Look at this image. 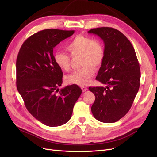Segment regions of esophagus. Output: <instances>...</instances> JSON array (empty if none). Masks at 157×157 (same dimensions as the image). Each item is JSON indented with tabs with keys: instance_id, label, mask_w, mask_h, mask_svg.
Masks as SVG:
<instances>
[{
	"instance_id": "34e87169",
	"label": "esophagus",
	"mask_w": 157,
	"mask_h": 157,
	"mask_svg": "<svg viewBox=\"0 0 157 157\" xmlns=\"http://www.w3.org/2000/svg\"><path fill=\"white\" fill-rule=\"evenodd\" d=\"M81 88L82 91H83V92H86V90H88V88H87L86 87H85V86H81Z\"/></svg>"
}]
</instances>
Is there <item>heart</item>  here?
Returning a JSON list of instances; mask_svg holds the SVG:
<instances>
[{
	"label": "heart",
	"instance_id": "heart-1",
	"mask_svg": "<svg viewBox=\"0 0 157 157\" xmlns=\"http://www.w3.org/2000/svg\"><path fill=\"white\" fill-rule=\"evenodd\" d=\"M67 50L72 57L80 56L81 69L74 71L65 77L68 84L79 86L88 85L94 76V67L98 68L104 59L105 51L102 44L97 40L85 36H77L73 38L66 46ZM55 64L61 70L68 71L71 65V58L61 52H56L53 55Z\"/></svg>",
	"mask_w": 157,
	"mask_h": 157
}]
</instances>
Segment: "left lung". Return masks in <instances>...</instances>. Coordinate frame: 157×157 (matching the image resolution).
Masks as SVG:
<instances>
[{
    "mask_svg": "<svg viewBox=\"0 0 157 157\" xmlns=\"http://www.w3.org/2000/svg\"><path fill=\"white\" fill-rule=\"evenodd\" d=\"M88 32L102 39L105 51L96 80L106 86L88 88L95 97L91 110L98 121L116 122L130 110L138 92L141 78L139 63L133 46L119 30L99 27Z\"/></svg>",
    "mask_w": 157,
    "mask_h": 157,
    "instance_id": "obj_1",
    "label": "left lung"
}]
</instances>
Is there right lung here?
Returning <instances> with one entry per match:
<instances>
[{
    "instance_id": "obj_1",
    "label": "right lung",
    "mask_w": 157,
    "mask_h": 157,
    "mask_svg": "<svg viewBox=\"0 0 157 157\" xmlns=\"http://www.w3.org/2000/svg\"><path fill=\"white\" fill-rule=\"evenodd\" d=\"M74 30L46 29L29 37L16 59V86L26 108L36 119L49 127H58L71 118L81 94L76 85L59 90L63 72L53 60V48Z\"/></svg>"
}]
</instances>
